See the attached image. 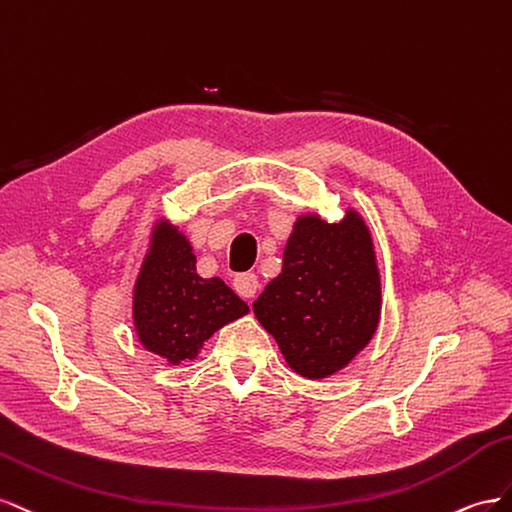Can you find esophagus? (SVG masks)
Here are the masks:
<instances>
[{
	"label": "esophagus",
	"mask_w": 512,
	"mask_h": 512,
	"mask_svg": "<svg viewBox=\"0 0 512 512\" xmlns=\"http://www.w3.org/2000/svg\"><path fill=\"white\" fill-rule=\"evenodd\" d=\"M233 289H236V294L242 298H253L259 289L257 274H253V272L238 274L236 279H233Z\"/></svg>",
	"instance_id": "34e87169"
}]
</instances>
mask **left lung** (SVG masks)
Listing matches in <instances>:
<instances>
[{
    "mask_svg": "<svg viewBox=\"0 0 512 512\" xmlns=\"http://www.w3.org/2000/svg\"><path fill=\"white\" fill-rule=\"evenodd\" d=\"M253 313L300 377L345 369L382 315V279L364 218L352 208L337 223L315 212L298 216L283 270L253 302Z\"/></svg>",
    "mask_w": 512,
    "mask_h": 512,
    "instance_id": "left-lung-1",
    "label": "left lung"
}]
</instances>
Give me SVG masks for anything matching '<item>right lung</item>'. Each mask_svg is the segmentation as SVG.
<instances>
[{"label": "right lung", "instance_id": "1", "mask_svg": "<svg viewBox=\"0 0 512 512\" xmlns=\"http://www.w3.org/2000/svg\"><path fill=\"white\" fill-rule=\"evenodd\" d=\"M195 264L180 227L160 218L133 287V324L139 343L169 364L195 360L216 330L248 313L223 279H203Z\"/></svg>", "mask_w": 512, "mask_h": 512}]
</instances>
